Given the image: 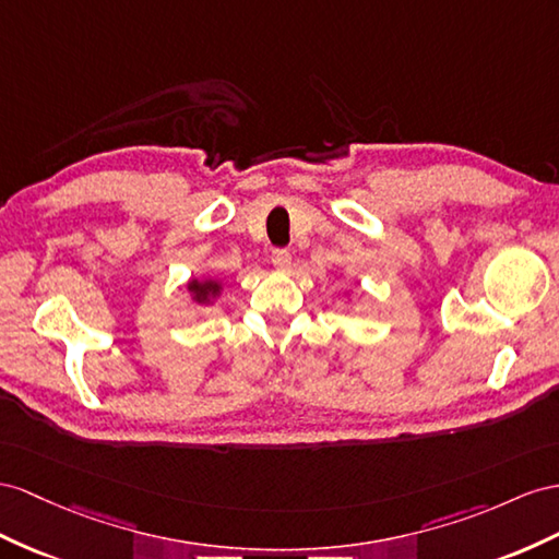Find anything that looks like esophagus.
Instances as JSON below:
<instances>
[{"instance_id": "obj_1", "label": "esophagus", "mask_w": 559, "mask_h": 559, "mask_svg": "<svg viewBox=\"0 0 559 559\" xmlns=\"http://www.w3.org/2000/svg\"><path fill=\"white\" fill-rule=\"evenodd\" d=\"M271 262H274V266H276V269H281V271H288V269H290V262H293V254H290V250L276 248L274 252H271Z\"/></svg>"}]
</instances>
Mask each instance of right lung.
I'll return each mask as SVG.
<instances>
[{"label": "right lung", "instance_id": "obj_1", "mask_svg": "<svg viewBox=\"0 0 559 559\" xmlns=\"http://www.w3.org/2000/svg\"><path fill=\"white\" fill-rule=\"evenodd\" d=\"M189 293L198 305H210L214 297H219L222 283L214 281V278H205V281L193 278V281H189Z\"/></svg>", "mask_w": 559, "mask_h": 559}]
</instances>
